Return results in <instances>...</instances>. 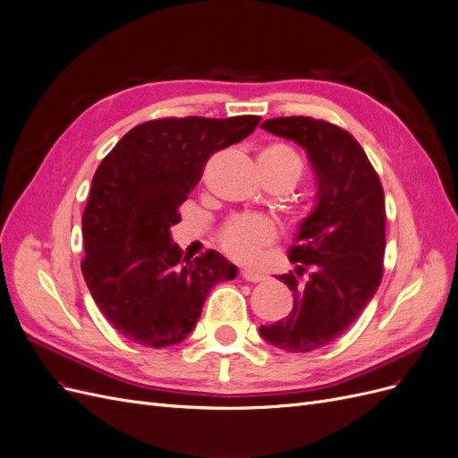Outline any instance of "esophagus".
Returning a JSON list of instances; mask_svg holds the SVG:
<instances>
[{"instance_id":"obj_1","label":"esophagus","mask_w":458,"mask_h":458,"mask_svg":"<svg viewBox=\"0 0 458 458\" xmlns=\"http://www.w3.org/2000/svg\"><path fill=\"white\" fill-rule=\"evenodd\" d=\"M240 276L249 284H259V282H264V279H267V276H262L259 272H250V270H242Z\"/></svg>"}]
</instances>
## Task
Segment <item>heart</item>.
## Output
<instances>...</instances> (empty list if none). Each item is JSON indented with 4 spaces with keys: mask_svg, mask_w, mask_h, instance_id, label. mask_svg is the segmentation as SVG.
<instances>
[{
    "mask_svg": "<svg viewBox=\"0 0 458 458\" xmlns=\"http://www.w3.org/2000/svg\"><path fill=\"white\" fill-rule=\"evenodd\" d=\"M262 176H282L291 186L299 182L302 174V161L287 144H268L259 156ZM276 226L272 220L260 215H233L218 228L216 242L225 253L238 262H253L264 247L276 240Z\"/></svg>",
    "mask_w": 458,
    "mask_h": 458,
    "instance_id": "obj_1",
    "label": "heart"
}]
</instances>
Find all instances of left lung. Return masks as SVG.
I'll return each instance as SVG.
<instances>
[{
    "label": "left lung",
    "mask_w": 458,
    "mask_h": 458,
    "mask_svg": "<svg viewBox=\"0 0 458 458\" xmlns=\"http://www.w3.org/2000/svg\"><path fill=\"white\" fill-rule=\"evenodd\" d=\"M301 144L314 167L318 203L289 249L297 270L277 276L293 291V310L264 341L285 352H312L344 335L375 297L385 272V190L367 154L348 131L314 117H274L262 123ZM304 273L307 279L299 283Z\"/></svg>",
    "instance_id": "obj_1"
}]
</instances>
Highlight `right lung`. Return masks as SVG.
I'll use <instances>...</instances> for the list:
<instances>
[{"instance_id":"right-lung-1","label":"right lung","mask_w":458,"mask_h":458,"mask_svg":"<svg viewBox=\"0 0 458 458\" xmlns=\"http://www.w3.org/2000/svg\"><path fill=\"white\" fill-rule=\"evenodd\" d=\"M259 115L161 117L132 127L100 161L81 228L95 304L129 341L164 348L194 329L209 291L238 268L216 250L182 259L169 228L208 159L243 140Z\"/></svg>"}]
</instances>
